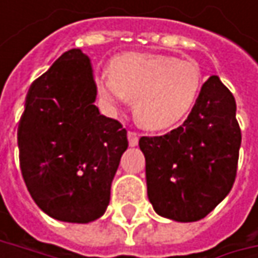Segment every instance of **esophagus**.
Listing matches in <instances>:
<instances>
[{
    "label": "esophagus",
    "instance_id": "34e87169",
    "mask_svg": "<svg viewBox=\"0 0 258 258\" xmlns=\"http://www.w3.org/2000/svg\"><path fill=\"white\" fill-rule=\"evenodd\" d=\"M128 143L130 146H136L137 143H139V136H137V133L136 131H128Z\"/></svg>",
    "mask_w": 258,
    "mask_h": 258
}]
</instances>
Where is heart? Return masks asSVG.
I'll use <instances>...</instances> for the list:
<instances>
[{
  "label": "heart",
  "mask_w": 258,
  "mask_h": 258,
  "mask_svg": "<svg viewBox=\"0 0 258 258\" xmlns=\"http://www.w3.org/2000/svg\"><path fill=\"white\" fill-rule=\"evenodd\" d=\"M203 85L202 67L175 56L127 52L109 64V76L97 79V89L113 109L133 100L140 127L166 130L180 122L196 106Z\"/></svg>",
  "instance_id": "heart-1"
}]
</instances>
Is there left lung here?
Returning a JSON list of instances; mask_svg holds the SVG:
<instances>
[{
  "label": "left lung",
  "mask_w": 258,
  "mask_h": 258,
  "mask_svg": "<svg viewBox=\"0 0 258 258\" xmlns=\"http://www.w3.org/2000/svg\"><path fill=\"white\" fill-rule=\"evenodd\" d=\"M240 140L234 97L211 76L180 127L139 140L154 211L180 223L205 218L232 189Z\"/></svg>",
  "instance_id": "obj_1"
}]
</instances>
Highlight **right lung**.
<instances>
[{"label": "right lung", "mask_w": 258, "mask_h": 258, "mask_svg": "<svg viewBox=\"0 0 258 258\" xmlns=\"http://www.w3.org/2000/svg\"><path fill=\"white\" fill-rule=\"evenodd\" d=\"M97 86L80 49L35 79L18 127L21 172L37 206L66 223L100 218L128 148L127 130L94 104Z\"/></svg>", "instance_id": "add662e5"}]
</instances>
